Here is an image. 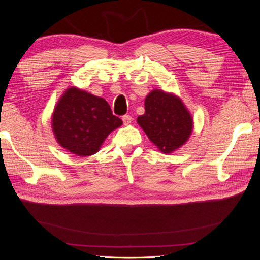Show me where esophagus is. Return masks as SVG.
Masks as SVG:
<instances>
[{
    "instance_id": "34e87169",
    "label": "esophagus",
    "mask_w": 260,
    "mask_h": 260,
    "mask_svg": "<svg viewBox=\"0 0 260 260\" xmlns=\"http://www.w3.org/2000/svg\"><path fill=\"white\" fill-rule=\"evenodd\" d=\"M122 121L124 124H129L132 121V117L130 115H124L122 116Z\"/></svg>"
}]
</instances>
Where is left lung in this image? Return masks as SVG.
Instances as JSON below:
<instances>
[{"label":"left lung","mask_w":260,"mask_h":260,"mask_svg":"<svg viewBox=\"0 0 260 260\" xmlns=\"http://www.w3.org/2000/svg\"><path fill=\"white\" fill-rule=\"evenodd\" d=\"M141 128L164 153L182 146L190 137L193 120L176 95L154 90L145 99V114L138 117Z\"/></svg>","instance_id":"8db88e82"}]
</instances>
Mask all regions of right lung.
I'll return each instance as SVG.
<instances>
[{
  "mask_svg": "<svg viewBox=\"0 0 260 260\" xmlns=\"http://www.w3.org/2000/svg\"><path fill=\"white\" fill-rule=\"evenodd\" d=\"M121 123L104 99L77 88L65 92L52 118L57 142L79 156L95 154L106 137Z\"/></svg>",
  "mask_w": 260,
  "mask_h": 260,
  "instance_id": "add662e5",
  "label": "right lung"
}]
</instances>
